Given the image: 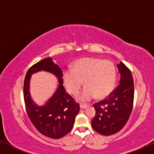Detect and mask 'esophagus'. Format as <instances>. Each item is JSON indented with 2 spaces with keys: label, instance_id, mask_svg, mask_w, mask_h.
<instances>
[{
  "label": "esophagus",
  "instance_id": "34e87169",
  "mask_svg": "<svg viewBox=\"0 0 154 154\" xmlns=\"http://www.w3.org/2000/svg\"><path fill=\"white\" fill-rule=\"evenodd\" d=\"M86 107H87V105L86 104H84L83 103H81V104H80V108L81 109H85Z\"/></svg>",
  "mask_w": 154,
  "mask_h": 154
}]
</instances>
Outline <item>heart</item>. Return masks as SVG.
Segmentation results:
<instances>
[{"instance_id": "obj_1", "label": "heart", "mask_w": 154, "mask_h": 154, "mask_svg": "<svg viewBox=\"0 0 154 154\" xmlns=\"http://www.w3.org/2000/svg\"><path fill=\"white\" fill-rule=\"evenodd\" d=\"M116 79L114 64L110 61L87 57L79 60L73 70L64 71V83L67 91L73 95L79 93L83 85L86 88L80 100L86 102L96 98L106 97L113 91Z\"/></svg>"}]
</instances>
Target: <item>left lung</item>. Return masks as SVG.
<instances>
[{
    "mask_svg": "<svg viewBox=\"0 0 154 154\" xmlns=\"http://www.w3.org/2000/svg\"><path fill=\"white\" fill-rule=\"evenodd\" d=\"M121 74L119 84L106 98L93 104L95 116L93 129L102 135L119 132L129 119L133 107L134 82L131 71L123 62L117 65Z\"/></svg>",
    "mask_w": 154,
    "mask_h": 154,
    "instance_id": "obj_1",
    "label": "left lung"
}]
</instances>
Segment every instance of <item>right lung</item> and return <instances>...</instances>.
<instances>
[{"instance_id":"right-lung-1","label":"right lung","mask_w":154,"mask_h":154,"mask_svg":"<svg viewBox=\"0 0 154 154\" xmlns=\"http://www.w3.org/2000/svg\"><path fill=\"white\" fill-rule=\"evenodd\" d=\"M43 70L53 72L58 76L60 85L52 98L45 106L37 107L29 94L30 75ZM62 69L52 62L51 57L43 59L31 66L27 71L24 81V100L27 115L38 131L48 137L59 139L69 133L73 127L75 118L79 112V103L65 92L63 86Z\"/></svg>"}]
</instances>
